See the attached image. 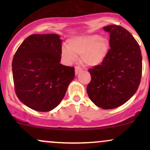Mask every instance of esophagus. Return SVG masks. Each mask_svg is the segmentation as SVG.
Instances as JSON below:
<instances>
[{"label":"esophagus","mask_w":150,"mask_h":150,"mask_svg":"<svg viewBox=\"0 0 150 150\" xmlns=\"http://www.w3.org/2000/svg\"><path fill=\"white\" fill-rule=\"evenodd\" d=\"M82 71V69L80 66H75V75H77V74L80 73V72Z\"/></svg>","instance_id":"esophagus-1"}]
</instances>
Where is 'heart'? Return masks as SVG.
Here are the masks:
<instances>
[{"mask_svg":"<svg viewBox=\"0 0 150 150\" xmlns=\"http://www.w3.org/2000/svg\"><path fill=\"white\" fill-rule=\"evenodd\" d=\"M61 49V56L67 63H72L80 55L82 63L88 66H96L104 61L107 54L108 42L105 37L88 35L74 37Z\"/></svg>","mask_w":150,"mask_h":150,"instance_id":"1","label":"heart"}]
</instances>
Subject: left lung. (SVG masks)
<instances>
[{"label":"left lung","instance_id":"obj_1","mask_svg":"<svg viewBox=\"0 0 150 150\" xmlns=\"http://www.w3.org/2000/svg\"><path fill=\"white\" fill-rule=\"evenodd\" d=\"M109 33L110 49L101 64L88 70L91 81L87 92L104 109L121 106L137 92L142 77L140 46L128 30L115 25L104 27Z\"/></svg>","mask_w":150,"mask_h":150}]
</instances>
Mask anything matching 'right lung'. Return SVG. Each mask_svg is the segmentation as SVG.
Wrapping results in <instances>:
<instances>
[{"label":"right lung","instance_id":"add662e5","mask_svg":"<svg viewBox=\"0 0 150 150\" xmlns=\"http://www.w3.org/2000/svg\"><path fill=\"white\" fill-rule=\"evenodd\" d=\"M62 40L56 34H32L15 52L12 63L15 91L32 109L47 112L64 97L75 68L60 63Z\"/></svg>","mask_w":150,"mask_h":150}]
</instances>
